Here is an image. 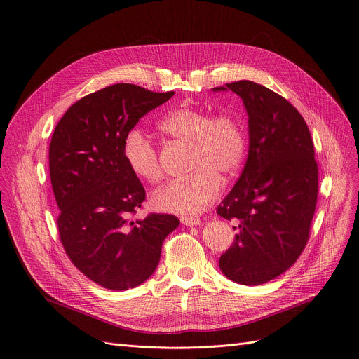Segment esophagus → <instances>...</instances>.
Instances as JSON below:
<instances>
[{
	"mask_svg": "<svg viewBox=\"0 0 359 359\" xmlns=\"http://www.w3.org/2000/svg\"><path fill=\"white\" fill-rule=\"evenodd\" d=\"M180 221H182V224L186 225V226H196V225H200V224H201V219H200V218H196V217H182Z\"/></svg>",
	"mask_w": 359,
	"mask_h": 359,
	"instance_id": "1",
	"label": "esophagus"
}]
</instances>
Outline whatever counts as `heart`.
Listing matches in <instances>:
<instances>
[{"label": "heart", "instance_id": "obj_1", "mask_svg": "<svg viewBox=\"0 0 359 359\" xmlns=\"http://www.w3.org/2000/svg\"><path fill=\"white\" fill-rule=\"evenodd\" d=\"M158 128L173 141L190 145L191 173L158 187L151 203L165 212L197 214L218 197L221 180L233 179L245 161L243 119L232 111L212 115L205 108L182 104L159 119ZM124 158L137 177L148 183L161 180L163 170L158 149L142 131L131 130L126 135Z\"/></svg>", "mask_w": 359, "mask_h": 359}]
</instances>
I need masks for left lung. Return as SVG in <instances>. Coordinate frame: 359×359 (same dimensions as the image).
Returning <instances> with one entry per match:
<instances>
[{
    "label": "left lung",
    "mask_w": 359,
    "mask_h": 359,
    "mask_svg": "<svg viewBox=\"0 0 359 359\" xmlns=\"http://www.w3.org/2000/svg\"><path fill=\"white\" fill-rule=\"evenodd\" d=\"M212 90L243 98L250 128L245 168L217 207L236 222L219 269L240 285H262L287 271L309 241L318 191L313 140L300 112L265 86L240 80Z\"/></svg>",
    "instance_id": "obj_1"
}]
</instances>
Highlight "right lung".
Listing matches in <instances>:
<instances>
[{"label":"right lung","mask_w":359,"mask_h":359,"mask_svg":"<svg viewBox=\"0 0 359 359\" xmlns=\"http://www.w3.org/2000/svg\"><path fill=\"white\" fill-rule=\"evenodd\" d=\"M173 94L112 84L74 102L52 135L49 172L60 243L73 265L105 289L144 283L159 264L165 238L180 224L155 212L130 221L145 189L124 158L126 135Z\"/></svg>","instance_id":"add662e5"}]
</instances>
